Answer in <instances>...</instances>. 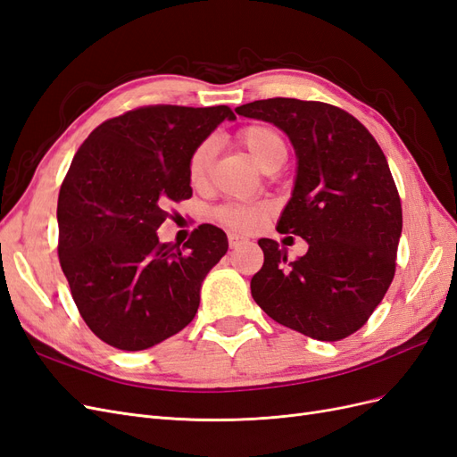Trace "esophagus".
<instances>
[{
    "label": "esophagus",
    "mask_w": 457,
    "mask_h": 457,
    "mask_svg": "<svg viewBox=\"0 0 457 457\" xmlns=\"http://www.w3.org/2000/svg\"><path fill=\"white\" fill-rule=\"evenodd\" d=\"M245 244V240L242 238V237H238V234H228V245H230V250H237V247H240V245H244Z\"/></svg>",
    "instance_id": "34e87169"
}]
</instances>
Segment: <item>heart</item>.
I'll list each match as a JSON object with an SVG mask.
<instances>
[{
  "label": "heart",
  "mask_w": 457,
  "mask_h": 457,
  "mask_svg": "<svg viewBox=\"0 0 457 457\" xmlns=\"http://www.w3.org/2000/svg\"><path fill=\"white\" fill-rule=\"evenodd\" d=\"M238 141L242 146L250 152V156L259 168L267 170L276 160H282L287 154L284 137L267 123H253L238 133ZM215 156V141L205 139L202 141L188 158V181L190 185L200 187L210 177L212 165ZM274 207L269 202L257 204H225L213 210V217L220 225L237 230V232H255L259 230L265 220L272 215Z\"/></svg>",
  "instance_id": "obj_1"
}]
</instances>
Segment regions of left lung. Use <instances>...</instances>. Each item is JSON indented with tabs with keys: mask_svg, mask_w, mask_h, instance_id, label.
<instances>
[{
	"mask_svg": "<svg viewBox=\"0 0 457 457\" xmlns=\"http://www.w3.org/2000/svg\"><path fill=\"white\" fill-rule=\"evenodd\" d=\"M237 114L270 121L292 141L297 177L278 232L307 240L287 261L270 238L252 295L272 320L318 341L361 329L389 289L403 205L389 163L373 135L345 110L318 101H253Z\"/></svg>",
	"mask_w": 457,
	"mask_h": 457,
	"instance_id": "8db88e82",
	"label": "left lung"
}]
</instances>
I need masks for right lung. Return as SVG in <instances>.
<instances>
[{
	"instance_id": "1",
	"label": "right lung",
	"mask_w": 457,
	"mask_h": 457,
	"mask_svg": "<svg viewBox=\"0 0 457 457\" xmlns=\"http://www.w3.org/2000/svg\"><path fill=\"white\" fill-rule=\"evenodd\" d=\"M234 118L225 104L141 106L78 148L59 192V261L81 318L110 347H154L195 318L227 234L200 225L179 247L156 230L171 202L192 196V150Z\"/></svg>"
}]
</instances>
